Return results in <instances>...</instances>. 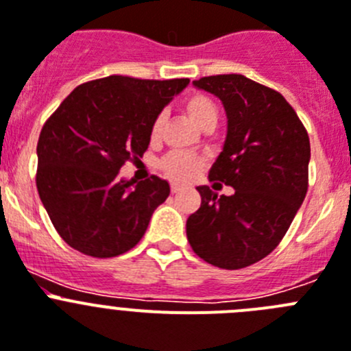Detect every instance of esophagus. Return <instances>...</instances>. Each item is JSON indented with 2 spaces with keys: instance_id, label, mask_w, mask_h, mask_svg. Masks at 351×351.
<instances>
[{
  "instance_id": "obj_1",
  "label": "esophagus",
  "mask_w": 351,
  "mask_h": 351,
  "mask_svg": "<svg viewBox=\"0 0 351 351\" xmlns=\"http://www.w3.org/2000/svg\"><path fill=\"white\" fill-rule=\"evenodd\" d=\"M182 185H180V183H171V192L173 194H176V192H180L182 191Z\"/></svg>"
}]
</instances>
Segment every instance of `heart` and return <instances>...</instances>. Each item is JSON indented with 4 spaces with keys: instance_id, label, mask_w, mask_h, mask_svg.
Masks as SVG:
<instances>
[{
    "instance_id": "obj_1",
    "label": "heart",
    "mask_w": 351,
    "mask_h": 351,
    "mask_svg": "<svg viewBox=\"0 0 351 351\" xmlns=\"http://www.w3.org/2000/svg\"><path fill=\"white\" fill-rule=\"evenodd\" d=\"M185 110H187L189 117L192 121L203 129L208 124H217L219 121V108L213 101L204 94H192L185 101ZM164 128V115H157L156 121L152 122L150 128V138L154 141L159 140L160 132ZM204 166L203 157L195 156V154L189 152H171L160 160V168L169 178L176 180V182H187V180L194 178L199 173V169Z\"/></svg>"
}]
</instances>
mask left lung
I'll return each mask as SVG.
<instances>
[{"label":"left lung","instance_id":"left-lung-1","mask_svg":"<svg viewBox=\"0 0 351 351\" xmlns=\"http://www.w3.org/2000/svg\"><path fill=\"white\" fill-rule=\"evenodd\" d=\"M194 85L226 110L227 136L208 178L234 194L197 187L201 206L187 219V239L211 266L241 269L276 248L304 201L308 132L282 94L243 75L204 77Z\"/></svg>","mask_w":351,"mask_h":351}]
</instances>
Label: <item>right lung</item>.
Returning <instances> with one entry per match:
<instances>
[{
    "label": "right lung",
    "mask_w": 351,
    "mask_h": 351,
    "mask_svg": "<svg viewBox=\"0 0 351 351\" xmlns=\"http://www.w3.org/2000/svg\"><path fill=\"white\" fill-rule=\"evenodd\" d=\"M189 82L112 75L78 85L50 115L36 147V187L71 248L117 257L143 238L169 183L156 175L136 183L119 171L131 157H143L152 122Z\"/></svg>",
    "instance_id": "1"
}]
</instances>
